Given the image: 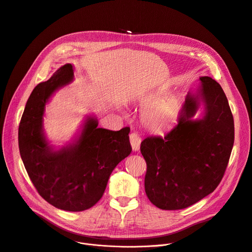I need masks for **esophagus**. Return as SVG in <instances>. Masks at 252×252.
<instances>
[{
    "label": "esophagus",
    "instance_id": "1",
    "mask_svg": "<svg viewBox=\"0 0 252 252\" xmlns=\"http://www.w3.org/2000/svg\"><path fill=\"white\" fill-rule=\"evenodd\" d=\"M129 140H130V145H131L132 151L133 152H137L139 150L140 142H141L140 136L136 132H132L129 135Z\"/></svg>",
    "mask_w": 252,
    "mask_h": 252
}]
</instances>
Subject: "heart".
<instances>
[{"mask_svg":"<svg viewBox=\"0 0 252 252\" xmlns=\"http://www.w3.org/2000/svg\"><path fill=\"white\" fill-rule=\"evenodd\" d=\"M162 95V92L151 93L142 95L139 99L142 104H151L143 113L142 120L145 125L155 132L170 129L177 120L178 112L174 99H166L157 102Z\"/></svg>","mask_w":252,"mask_h":252,"instance_id":"obj_1","label":"heart"}]
</instances>
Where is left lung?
<instances>
[{
	"mask_svg": "<svg viewBox=\"0 0 252 252\" xmlns=\"http://www.w3.org/2000/svg\"><path fill=\"white\" fill-rule=\"evenodd\" d=\"M199 93L189 94L177 125L160 136H148L140 143L147 162L146 193L164 210L187 208L220 184L234 142V123L220 85L201 77ZM205 116L193 121L200 101Z\"/></svg>",
	"mask_w": 252,
	"mask_h": 252,
	"instance_id": "left-lung-1",
	"label": "left lung"
}]
</instances>
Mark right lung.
Returning <instances> with one entry per match:
<instances>
[{"label":"right lung","instance_id":"add662e5","mask_svg":"<svg viewBox=\"0 0 252 252\" xmlns=\"http://www.w3.org/2000/svg\"><path fill=\"white\" fill-rule=\"evenodd\" d=\"M73 78V65L66 63L33 89L19 126V149L33 187L46 201L59 209L83 211L101 198L111 173L131 153L130 129L97 127L96 119L89 117L75 143L54 151L43 131L45 106Z\"/></svg>","mask_w":252,"mask_h":252}]
</instances>
